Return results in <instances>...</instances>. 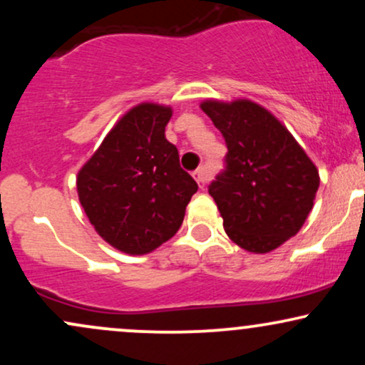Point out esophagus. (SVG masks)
Instances as JSON below:
<instances>
[{
	"mask_svg": "<svg viewBox=\"0 0 365 365\" xmlns=\"http://www.w3.org/2000/svg\"><path fill=\"white\" fill-rule=\"evenodd\" d=\"M194 178H195V182H197V185H199V188H204V187H206L207 180H209L207 170L204 168V166H202V168L195 170L194 171Z\"/></svg>",
	"mask_w": 365,
	"mask_h": 365,
	"instance_id": "1",
	"label": "esophagus"
}]
</instances>
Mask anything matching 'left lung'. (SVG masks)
<instances>
[{
    "instance_id": "obj_1",
    "label": "left lung",
    "mask_w": 365,
    "mask_h": 365,
    "mask_svg": "<svg viewBox=\"0 0 365 365\" xmlns=\"http://www.w3.org/2000/svg\"><path fill=\"white\" fill-rule=\"evenodd\" d=\"M200 108L223 133L226 170L209 185L230 240L254 254L278 249L302 228L319 171L271 111L249 99H206Z\"/></svg>"
}]
</instances>
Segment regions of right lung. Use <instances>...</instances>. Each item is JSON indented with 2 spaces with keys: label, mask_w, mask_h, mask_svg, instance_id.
Segmentation results:
<instances>
[{
  "label": "right lung",
  "mask_w": 365,
  "mask_h": 365,
  "mask_svg": "<svg viewBox=\"0 0 365 365\" xmlns=\"http://www.w3.org/2000/svg\"><path fill=\"white\" fill-rule=\"evenodd\" d=\"M170 106L140 103L125 113L78 170L77 192L91 225L120 252L142 255L170 240L197 192L166 140Z\"/></svg>",
  "instance_id": "1"
}]
</instances>
